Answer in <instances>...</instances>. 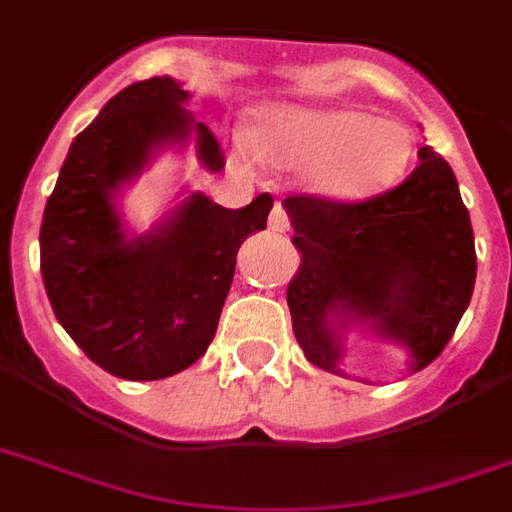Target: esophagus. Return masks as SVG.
I'll return each instance as SVG.
<instances>
[{"label": "esophagus", "instance_id": "1", "mask_svg": "<svg viewBox=\"0 0 512 512\" xmlns=\"http://www.w3.org/2000/svg\"><path fill=\"white\" fill-rule=\"evenodd\" d=\"M268 225H271V231L276 233H287L289 231V215L287 209H284V204L281 201H276L271 209V220H268Z\"/></svg>", "mask_w": 512, "mask_h": 512}]
</instances>
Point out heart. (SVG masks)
<instances>
[{"mask_svg": "<svg viewBox=\"0 0 512 512\" xmlns=\"http://www.w3.org/2000/svg\"><path fill=\"white\" fill-rule=\"evenodd\" d=\"M252 146L276 167H313V183L337 199L385 191L412 162V132L358 108H273L252 132ZM236 154L249 156L244 138Z\"/></svg>", "mask_w": 512, "mask_h": 512, "instance_id": "b5f03b06", "label": "heart"}]
</instances>
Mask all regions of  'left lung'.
<instances>
[{
  "label": "left lung",
  "instance_id": "8db88e82",
  "mask_svg": "<svg viewBox=\"0 0 512 512\" xmlns=\"http://www.w3.org/2000/svg\"><path fill=\"white\" fill-rule=\"evenodd\" d=\"M417 156L404 183L369 199H284L300 252L287 287L292 329L324 372H340L329 313L372 321L420 372L441 356L473 297L476 244L457 177L430 146Z\"/></svg>",
  "mask_w": 512,
  "mask_h": 512
}]
</instances>
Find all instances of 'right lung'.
<instances>
[{
	"label": "right lung",
	"instance_id": "obj_1",
	"mask_svg": "<svg viewBox=\"0 0 512 512\" xmlns=\"http://www.w3.org/2000/svg\"><path fill=\"white\" fill-rule=\"evenodd\" d=\"M188 92L170 76L124 87L71 143L39 233L42 279L71 340L122 380H162L204 356L236 271L241 241L265 231L271 193L225 209L191 196L159 233L124 239L111 193L156 143L196 132L207 170L225 167L207 124H193Z\"/></svg>",
	"mask_w": 512,
	"mask_h": 512
}]
</instances>
